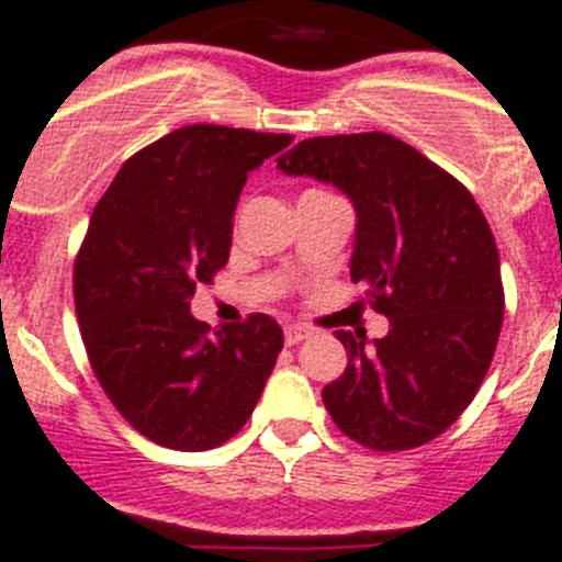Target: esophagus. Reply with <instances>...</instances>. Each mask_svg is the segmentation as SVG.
<instances>
[{
  "instance_id": "1",
  "label": "esophagus",
  "mask_w": 562,
  "mask_h": 562,
  "mask_svg": "<svg viewBox=\"0 0 562 562\" xmlns=\"http://www.w3.org/2000/svg\"><path fill=\"white\" fill-rule=\"evenodd\" d=\"M311 338V329L302 327V324H288L285 327V344L293 346V344H302V340Z\"/></svg>"
}]
</instances>
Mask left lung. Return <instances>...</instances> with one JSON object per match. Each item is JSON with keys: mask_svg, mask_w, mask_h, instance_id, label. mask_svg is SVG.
<instances>
[{"mask_svg": "<svg viewBox=\"0 0 562 562\" xmlns=\"http://www.w3.org/2000/svg\"><path fill=\"white\" fill-rule=\"evenodd\" d=\"M358 210L352 282L387 335L338 329L346 371L322 391L335 427L374 452L424 447L471 405L505 316L499 251L469 188L387 133L322 135L277 160Z\"/></svg>", "mask_w": 562, "mask_h": 562, "instance_id": "left-lung-1", "label": "left lung"}]
</instances>
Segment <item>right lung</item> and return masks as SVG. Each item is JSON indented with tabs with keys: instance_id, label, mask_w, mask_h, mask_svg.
<instances>
[{
	"instance_id": "add662e5",
	"label": "right lung",
	"mask_w": 562,
	"mask_h": 562,
	"mask_svg": "<svg viewBox=\"0 0 562 562\" xmlns=\"http://www.w3.org/2000/svg\"><path fill=\"white\" fill-rule=\"evenodd\" d=\"M291 140L218 124L180 127L135 151L93 207L75 260L82 344L115 411L160 447L227 443L274 369V318L251 313L210 335L191 316V296L227 266L249 171Z\"/></svg>"
}]
</instances>
